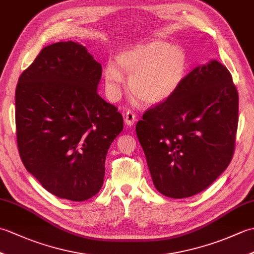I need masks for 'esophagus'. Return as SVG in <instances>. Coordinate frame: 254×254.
I'll list each match as a JSON object with an SVG mask.
<instances>
[{
  "label": "esophagus",
  "instance_id": "1",
  "mask_svg": "<svg viewBox=\"0 0 254 254\" xmlns=\"http://www.w3.org/2000/svg\"><path fill=\"white\" fill-rule=\"evenodd\" d=\"M124 121H126V123L127 124L128 127H132L136 121V115L131 110L127 111L126 115H124Z\"/></svg>",
  "mask_w": 254,
  "mask_h": 254
}]
</instances>
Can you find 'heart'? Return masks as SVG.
<instances>
[{"label": "heart", "mask_w": 254, "mask_h": 254, "mask_svg": "<svg viewBox=\"0 0 254 254\" xmlns=\"http://www.w3.org/2000/svg\"><path fill=\"white\" fill-rule=\"evenodd\" d=\"M115 64L105 68L108 93L112 98L120 95L123 75L128 77V90L146 105H158L174 96L189 72L190 60L186 49L170 42L154 39L124 48Z\"/></svg>", "instance_id": "obj_1"}]
</instances>
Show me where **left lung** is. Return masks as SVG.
Listing matches in <instances>:
<instances>
[{
  "mask_svg": "<svg viewBox=\"0 0 254 254\" xmlns=\"http://www.w3.org/2000/svg\"><path fill=\"white\" fill-rule=\"evenodd\" d=\"M238 108L233 76L214 60L189 73L170 99L145 111L136 135L161 194L195 195L223 174L235 152Z\"/></svg>",
  "mask_w": 254,
  "mask_h": 254,
  "instance_id": "1",
  "label": "left lung"
}]
</instances>
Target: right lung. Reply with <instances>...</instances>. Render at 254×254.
Segmentation results:
<instances>
[{
  "label": "right lung",
  "mask_w": 254,
  "mask_h": 254,
  "mask_svg": "<svg viewBox=\"0 0 254 254\" xmlns=\"http://www.w3.org/2000/svg\"><path fill=\"white\" fill-rule=\"evenodd\" d=\"M102 67L76 42L44 48L15 91L17 147L48 192L82 202L102 187L110 145L123 130L118 108L97 93Z\"/></svg>",
  "instance_id": "add662e5"
}]
</instances>
